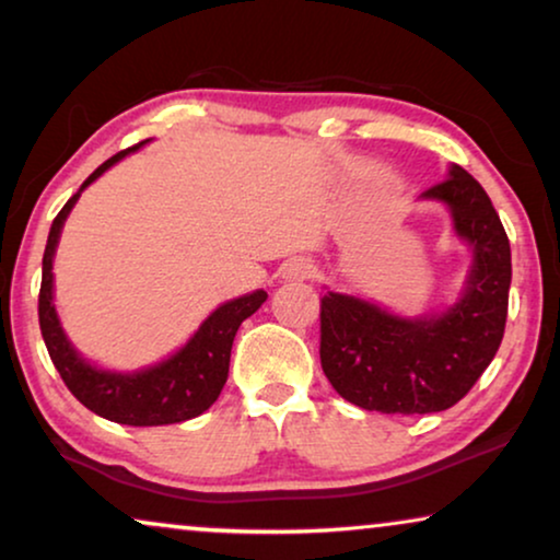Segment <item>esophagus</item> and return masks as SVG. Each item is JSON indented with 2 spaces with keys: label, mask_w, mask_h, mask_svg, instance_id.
Wrapping results in <instances>:
<instances>
[{
  "label": "esophagus",
  "mask_w": 560,
  "mask_h": 560,
  "mask_svg": "<svg viewBox=\"0 0 560 560\" xmlns=\"http://www.w3.org/2000/svg\"><path fill=\"white\" fill-rule=\"evenodd\" d=\"M313 275H316V267L305 262V259H290V262L282 267V278L285 280H311Z\"/></svg>",
  "instance_id": "esophagus-1"
}]
</instances>
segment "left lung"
Returning a JSON list of instances; mask_svg holds the SVG:
<instances>
[{"instance_id": "1", "label": "left lung", "mask_w": 560, "mask_h": 560, "mask_svg": "<svg viewBox=\"0 0 560 560\" xmlns=\"http://www.w3.org/2000/svg\"><path fill=\"white\" fill-rule=\"evenodd\" d=\"M420 198L446 203L474 252L458 301L441 316L402 318L354 295L320 298L324 374L343 400L387 416L456 405L494 359L508 320L510 240L487 190L451 165L448 178Z\"/></svg>"}]
</instances>
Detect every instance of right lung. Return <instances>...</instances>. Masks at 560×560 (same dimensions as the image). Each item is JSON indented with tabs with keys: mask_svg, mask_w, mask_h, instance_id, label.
<instances>
[{
	"mask_svg": "<svg viewBox=\"0 0 560 560\" xmlns=\"http://www.w3.org/2000/svg\"><path fill=\"white\" fill-rule=\"evenodd\" d=\"M148 142V140H144ZM144 142L117 152L96 167L83 180L79 194L68 198V203L52 219L48 244L43 255V282L40 298H37V316H40L43 341L56 364L60 380L71 389L75 400L86 405L91 412L102 416L112 423L121 425H171L183 423L209 410L224 387L229 377V357H232L234 336L240 331L242 320L249 318L259 305L267 301L265 290L234 298L219 305L201 328L190 336V341L171 359L140 372H106L89 364L79 351L66 339L60 328L56 305H52V257L60 240V229L71 213L73 203L79 201L81 190L91 186L98 175L119 163L127 152L140 150Z\"/></svg>",
	"mask_w": 560,
	"mask_h": 560,
	"instance_id": "add662e5",
	"label": "right lung"
}]
</instances>
